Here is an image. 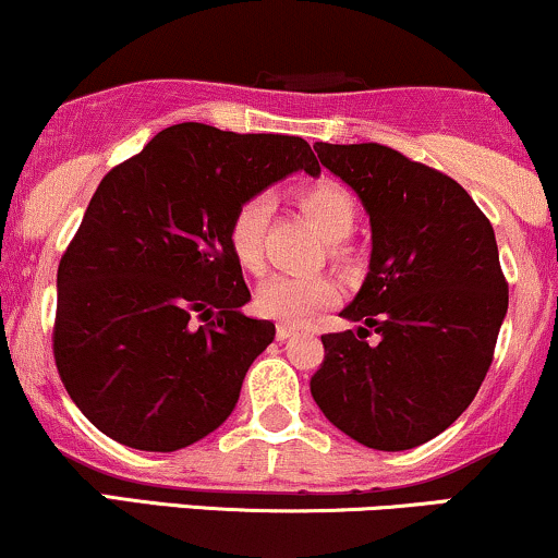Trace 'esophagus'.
<instances>
[{
  "mask_svg": "<svg viewBox=\"0 0 558 558\" xmlns=\"http://www.w3.org/2000/svg\"><path fill=\"white\" fill-rule=\"evenodd\" d=\"M275 335H278V340H288V338H291V335H296V327L278 325V330H275Z\"/></svg>",
  "mask_w": 558,
  "mask_h": 558,
  "instance_id": "1",
  "label": "esophagus"
}]
</instances>
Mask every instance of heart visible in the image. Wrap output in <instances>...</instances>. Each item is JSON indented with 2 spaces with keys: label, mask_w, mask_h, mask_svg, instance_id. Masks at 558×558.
<instances>
[{
  "label": "heart",
  "mask_w": 558,
  "mask_h": 558,
  "mask_svg": "<svg viewBox=\"0 0 558 558\" xmlns=\"http://www.w3.org/2000/svg\"><path fill=\"white\" fill-rule=\"evenodd\" d=\"M299 207L306 218L319 228V233L330 241L332 257H343V241L351 236L359 220V205L343 184L332 179H319L299 190ZM270 203L267 197H252L233 213L228 226V244L233 257L246 272H262L265 267V239ZM340 299V286L327 275H272L257 288L254 306L265 317L283 322V325H301L319 308L332 306Z\"/></svg>",
  "instance_id": "1"
}]
</instances>
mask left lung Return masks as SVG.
Listing matches in <instances>:
<instances>
[{
	"instance_id": "8db88e82",
	"label": "left lung",
	"mask_w": 558,
	"mask_h": 558,
	"mask_svg": "<svg viewBox=\"0 0 558 558\" xmlns=\"http://www.w3.org/2000/svg\"><path fill=\"white\" fill-rule=\"evenodd\" d=\"M314 150L364 205L372 257L340 312L355 332L322 335L312 398L359 445L413 449L460 418L492 366L509 304L494 228L458 181L392 147Z\"/></svg>"
}]
</instances>
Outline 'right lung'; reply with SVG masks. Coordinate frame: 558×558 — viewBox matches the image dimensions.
I'll return each mask as SVG.
<instances>
[{
	"instance_id": "add662e5",
	"label": "right lung",
	"mask_w": 558,
	"mask_h": 558,
	"mask_svg": "<svg viewBox=\"0 0 558 558\" xmlns=\"http://www.w3.org/2000/svg\"><path fill=\"white\" fill-rule=\"evenodd\" d=\"M319 177L306 140L184 122L106 173L57 272L53 359L98 432L177 452L239 402L275 325L250 301L228 226L288 173Z\"/></svg>"
}]
</instances>
